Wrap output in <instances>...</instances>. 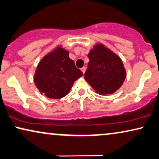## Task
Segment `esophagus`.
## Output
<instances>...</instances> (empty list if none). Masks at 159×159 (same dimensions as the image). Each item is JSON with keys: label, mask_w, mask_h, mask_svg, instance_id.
Instances as JSON below:
<instances>
[{"label": "esophagus", "mask_w": 159, "mask_h": 159, "mask_svg": "<svg viewBox=\"0 0 159 159\" xmlns=\"http://www.w3.org/2000/svg\"><path fill=\"white\" fill-rule=\"evenodd\" d=\"M81 71H82V73L84 74V72H85V71H86V68L85 67H82L81 69Z\"/></svg>", "instance_id": "1"}]
</instances>
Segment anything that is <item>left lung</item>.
<instances>
[{"mask_svg": "<svg viewBox=\"0 0 159 159\" xmlns=\"http://www.w3.org/2000/svg\"><path fill=\"white\" fill-rule=\"evenodd\" d=\"M88 68L84 79L96 93L108 95L120 89L126 77L122 60L102 43H97L90 49Z\"/></svg>", "mask_w": 159, "mask_h": 159, "instance_id": "8db88e82", "label": "left lung"}]
</instances>
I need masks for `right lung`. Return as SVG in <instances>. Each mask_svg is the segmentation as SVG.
<instances>
[{"instance_id": "1", "label": "right lung", "mask_w": 159, "mask_h": 159, "mask_svg": "<svg viewBox=\"0 0 159 159\" xmlns=\"http://www.w3.org/2000/svg\"><path fill=\"white\" fill-rule=\"evenodd\" d=\"M82 76V72L69 58V51L60 45L41 59L34 80L42 95L59 99L69 93L74 82Z\"/></svg>"}]
</instances>
